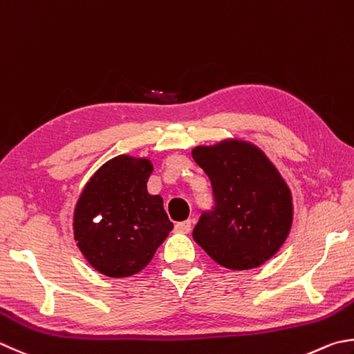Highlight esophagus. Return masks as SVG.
<instances>
[{"label": "esophagus", "mask_w": 354, "mask_h": 354, "mask_svg": "<svg viewBox=\"0 0 354 354\" xmlns=\"http://www.w3.org/2000/svg\"><path fill=\"white\" fill-rule=\"evenodd\" d=\"M191 220H183V222H178L176 223V231L177 232H182V234H188L191 231Z\"/></svg>", "instance_id": "34e87169"}]
</instances>
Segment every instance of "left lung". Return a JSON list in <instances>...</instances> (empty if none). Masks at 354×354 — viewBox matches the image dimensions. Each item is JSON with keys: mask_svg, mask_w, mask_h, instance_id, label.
Instances as JSON below:
<instances>
[{"mask_svg": "<svg viewBox=\"0 0 354 354\" xmlns=\"http://www.w3.org/2000/svg\"><path fill=\"white\" fill-rule=\"evenodd\" d=\"M208 174L217 208L192 231L216 263L232 271L259 268L276 254L292 225V194L276 165L254 143L223 138L191 151Z\"/></svg>", "mask_w": 354, "mask_h": 354, "instance_id": "left-lung-1", "label": "left lung"}]
</instances>
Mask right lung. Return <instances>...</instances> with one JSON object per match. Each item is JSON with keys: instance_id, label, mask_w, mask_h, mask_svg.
I'll list each match as a JSON object with an SVG mask.
<instances>
[{"instance_id": "add662e5", "label": "right lung", "mask_w": 354, "mask_h": 354, "mask_svg": "<svg viewBox=\"0 0 354 354\" xmlns=\"http://www.w3.org/2000/svg\"><path fill=\"white\" fill-rule=\"evenodd\" d=\"M148 157L122 154L91 176L73 206V240L92 268L112 279L148 265L174 228L163 198L149 194Z\"/></svg>"}]
</instances>
